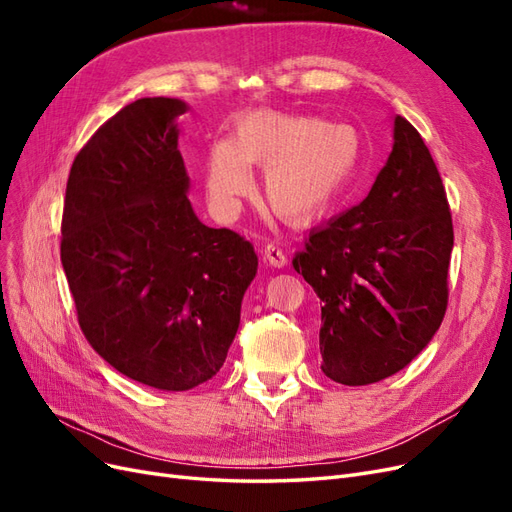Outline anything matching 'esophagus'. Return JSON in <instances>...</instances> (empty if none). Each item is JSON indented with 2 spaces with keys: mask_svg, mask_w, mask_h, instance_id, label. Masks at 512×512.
<instances>
[{
  "mask_svg": "<svg viewBox=\"0 0 512 512\" xmlns=\"http://www.w3.org/2000/svg\"><path fill=\"white\" fill-rule=\"evenodd\" d=\"M262 258H265V262H269V265L275 269H282L288 265V256L282 252V247L275 243H267L262 247Z\"/></svg>",
  "mask_w": 512,
  "mask_h": 512,
  "instance_id": "esophagus-1",
  "label": "esophagus"
}]
</instances>
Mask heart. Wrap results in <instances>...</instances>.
<instances>
[{
	"instance_id": "1",
	"label": "heart",
	"mask_w": 512,
	"mask_h": 512,
	"mask_svg": "<svg viewBox=\"0 0 512 512\" xmlns=\"http://www.w3.org/2000/svg\"><path fill=\"white\" fill-rule=\"evenodd\" d=\"M361 160V134L348 123L312 115L256 111L239 117L230 138L207 151V192L228 211L250 190V168L262 166V196L282 220L303 224L327 211Z\"/></svg>"
}]
</instances>
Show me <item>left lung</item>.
Listing matches in <instances>:
<instances>
[{"label":"left lung","mask_w":512,"mask_h":512,"mask_svg":"<svg viewBox=\"0 0 512 512\" xmlns=\"http://www.w3.org/2000/svg\"><path fill=\"white\" fill-rule=\"evenodd\" d=\"M453 218L421 134L395 117V143L361 205L314 230L292 267L320 297L324 376L363 386L404 369L448 305Z\"/></svg>","instance_id":"left-lung-1"}]
</instances>
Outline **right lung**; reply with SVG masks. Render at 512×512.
<instances>
[{
  "label": "right lung",
  "mask_w": 512,
  "mask_h": 512,
  "mask_svg": "<svg viewBox=\"0 0 512 512\" xmlns=\"http://www.w3.org/2000/svg\"><path fill=\"white\" fill-rule=\"evenodd\" d=\"M175 98L123 106L76 153L61 265L79 327L123 376L162 391L211 380L239 329L258 256L190 205Z\"/></svg>",
  "instance_id": "obj_1"
}]
</instances>
